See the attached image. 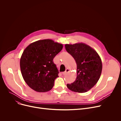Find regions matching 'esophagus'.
<instances>
[{"mask_svg": "<svg viewBox=\"0 0 121 121\" xmlns=\"http://www.w3.org/2000/svg\"><path fill=\"white\" fill-rule=\"evenodd\" d=\"M69 72V69H66V71L64 72H63V75H65V74H66L68 72Z\"/></svg>", "mask_w": 121, "mask_h": 121, "instance_id": "obj_1", "label": "esophagus"}]
</instances>
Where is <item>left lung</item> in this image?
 I'll return each mask as SVG.
<instances>
[{
  "mask_svg": "<svg viewBox=\"0 0 121 121\" xmlns=\"http://www.w3.org/2000/svg\"><path fill=\"white\" fill-rule=\"evenodd\" d=\"M65 46L77 65V78L67 86L75 92H86L95 85L100 77L102 62L100 57L93 48L83 43L66 44Z\"/></svg>",
  "mask_w": 121,
  "mask_h": 121,
  "instance_id": "left-lung-1",
  "label": "left lung"
}]
</instances>
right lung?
Instances as JSON below:
<instances>
[{
	"label": "right lung",
	"instance_id": "1",
	"mask_svg": "<svg viewBox=\"0 0 121 121\" xmlns=\"http://www.w3.org/2000/svg\"><path fill=\"white\" fill-rule=\"evenodd\" d=\"M63 48L61 43L52 40H39L24 49L20 60L22 77L35 91L45 92L52 89L59 71L53 60Z\"/></svg>",
	"mask_w": 121,
	"mask_h": 121
}]
</instances>
